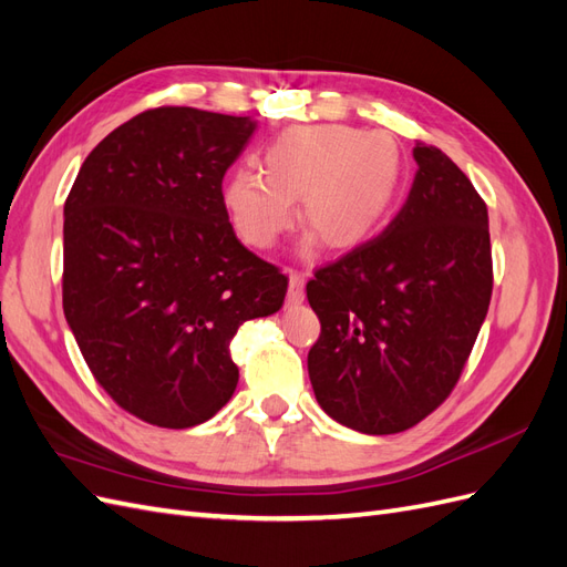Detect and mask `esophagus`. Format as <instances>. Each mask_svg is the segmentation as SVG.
Returning <instances> with one entry per match:
<instances>
[{"mask_svg": "<svg viewBox=\"0 0 567 567\" xmlns=\"http://www.w3.org/2000/svg\"><path fill=\"white\" fill-rule=\"evenodd\" d=\"M305 300V277L296 269H288V302Z\"/></svg>", "mask_w": 567, "mask_h": 567, "instance_id": "esophagus-1", "label": "esophagus"}]
</instances>
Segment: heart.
<instances>
[{
  "label": "heart",
  "mask_w": 567,
  "mask_h": 567,
  "mask_svg": "<svg viewBox=\"0 0 567 567\" xmlns=\"http://www.w3.org/2000/svg\"><path fill=\"white\" fill-rule=\"evenodd\" d=\"M262 175L238 169L221 198L241 241L271 248L293 221L331 250H352L381 231L400 194L402 151L390 134L346 125L284 130L260 158Z\"/></svg>",
  "instance_id": "b5f03b06"
}]
</instances>
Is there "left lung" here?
<instances>
[{
    "instance_id": "obj_1",
    "label": "left lung",
    "mask_w": 567,
    "mask_h": 567,
    "mask_svg": "<svg viewBox=\"0 0 567 567\" xmlns=\"http://www.w3.org/2000/svg\"><path fill=\"white\" fill-rule=\"evenodd\" d=\"M414 161L383 234L307 281L321 323L307 354L317 402L367 435L409 431L450 398L492 298L483 196L437 146L419 142Z\"/></svg>"
}]
</instances>
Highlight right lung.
Listing matches in <instances>:
<instances>
[{
    "mask_svg": "<svg viewBox=\"0 0 567 567\" xmlns=\"http://www.w3.org/2000/svg\"><path fill=\"white\" fill-rule=\"evenodd\" d=\"M255 123L151 109L84 158L63 208V312L94 381L158 427L213 419L238 383L229 340L284 305L288 277L250 252L221 179Z\"/></svg>",
    "mask_w": 567,
    "mask_h": 567,
    "instance_id": "1",
    "label": "right lung"
}]
</instances>
